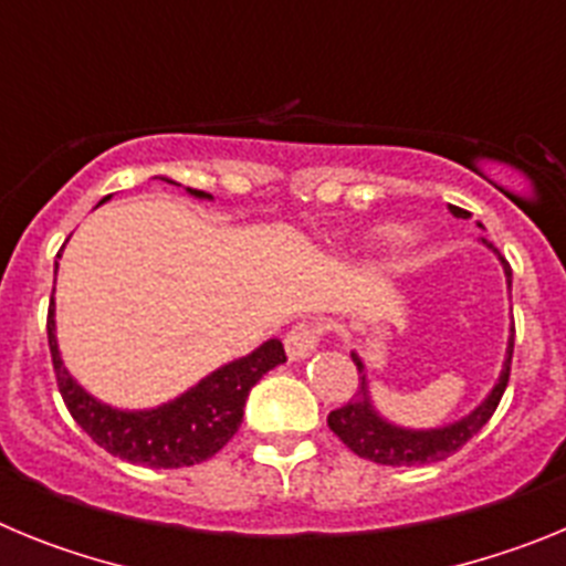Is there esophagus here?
<instances>
[{"instance_id":"1","label":"esophagus","mask_w":566,"mask_h":566,"mask_svg":"<svg viewBox=\"0 0 566 566\" xmlns=\"http://www.w3.org/2000/svg\"><path fill=\"white\" fill-rule=\"evenodd\" d=\"M319 343V326L314 323H297L289 328L286 334V354L289 359H306L308 354L317 348Z\"/></svg>"}]
</instances>
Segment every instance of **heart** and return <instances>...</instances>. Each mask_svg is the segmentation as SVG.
Wrapping results in <instances>:
<instances>
[{
    "label": "heart",
    "instance_id": "obj_1",
    "mask_svg": "<svg viewBox=\"0 0 566 566\" xmlns=\"http://www.w3.org/2000/svg\"><path fill=\"white\" fill-rule=\"evenodd\" d=\"M382 240L385 243H397V240H402V229H382Z\"/></svg>",
    "mask_w": 566,
    "mask_h": 566
}]
</instances>
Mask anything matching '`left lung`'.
Here are the masks:
<instances>
[{"label":"left lung","mask_w":566,"mask_h":566,"mask_svg":"<svg viewBox=\"0 0 566 566\" xmlns=\"http://www.w3.org/2000/svg\"><path fill=\"white\" fill-rule=\"evenodd\" d=\"M451 212L457 218H462L464 209L451 207ZM488 243V240H484ZM490 247V243H488ZM493 249V247H490ZM504 274H507L510 286V266L502 258ZM513 337H516V328H510V343H507V359L502 365V374H499V382L493 385V391L484 397V402L479 405L476 411H470L468 417H462L459 422L444 424V428H431V431H413V428H399V424L385 422L377 411H374L371 397H368V379H365V363L352 354L354 365L359 371V388L354 394V399H348V405L337 408V411L328 413V428L343 439L348 448H352L357 457L368 459V462L377 464H394V468H402V464H431L442 462L451 453H457L468 439L476 437L482 431L488 419L493 417V411L502 402V394L507 388L510 379V363H513Z\"/></svg>","instance_id":"1"}]
</instances>
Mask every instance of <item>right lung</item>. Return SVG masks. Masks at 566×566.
<instances>
[{
	"label": "right lung",
	"mask_w": 566,
	"mask_h": 566,
	"mask_svg": "<svg viewBox=\"0 0 566 566\" xmlns=\"http://www.w3.org/2000/svg\"><path fill=\"white\" fill-rule=\"evenodd\" d=\"M187 192L195 198H212L201 189H187ZM104 201H109V195ZM53 314L56 312H53V297H50L48 345L59 394L67 405L70 417L76 419L84 433L96 444H102L104 451L133 464H144V468H189V464L207 462L209 457H214L238 433L243 405H247L254 382L266 371H272L274 365L286 363L283 343L269 339L254 348L249 357L234 359L203 377L195 388H189L172 402L149 408V411H118V408H109L96 397H90L82 385L70 377L59 357Z\"/></svg>",
	"instance_id": "obj_1"
}]
</instances>
